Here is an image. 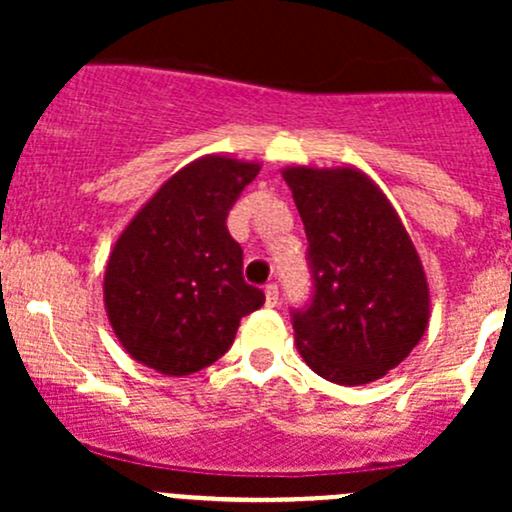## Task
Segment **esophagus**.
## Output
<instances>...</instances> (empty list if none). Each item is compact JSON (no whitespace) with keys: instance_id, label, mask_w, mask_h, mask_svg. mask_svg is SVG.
I'll use <instances>...</instances> for the list:
<instances>
[{"instance_id":"1","label":"esophagus","mask_w":512,"mask_h":512,"mask_svg":"<svg viewBox=\"0 0 512 512\" xmlns=\"http://www.w3.org/2000/svg\"><path fill=\"white\" fill-rule=\"evenodd\" d=\"M265 302L267 307H277V304H280V289H277V285L265 287Z\"/></svg>"}]
</instances>
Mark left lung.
<instances>
[{"mask_svg":"<svg viewBox=\"0 0 512 512\" xmlns=\"http://www.w3.org/2000/svg\"><path fill=\"white\" fill-rule=\"evenodd\" d=\"M309 242L312 304L294 312L309 369L342 386L381 379L428 327L426 272L399 213L354 165L282 170Z\"/></svg>","mask_w":512,"mask_h":512,"instance_id":"1","label":"left lung"}]
</instances>
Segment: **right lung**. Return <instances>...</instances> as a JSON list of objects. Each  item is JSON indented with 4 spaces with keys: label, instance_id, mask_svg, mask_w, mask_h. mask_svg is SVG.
Masks as SVG:
<instances>
[{
    "label": "right lung",
    "instance_id": "right-lung-1",
    "mask_svg": "<svg viewBox=\"0 0 512 512\" xmlns=\"http://www.w3.org/2000/svg\"><path fill=\"white\" fill-rule=\"evenodd\" d=\"M260 163L210 153L170 175L113 245L103 304L121 347L165 376L218 361L240 319L265 304L242 280V247L227 210Z\"/></svg>",
    "mask_w": 512,
    "mask_h": 512
}]
</instances>
